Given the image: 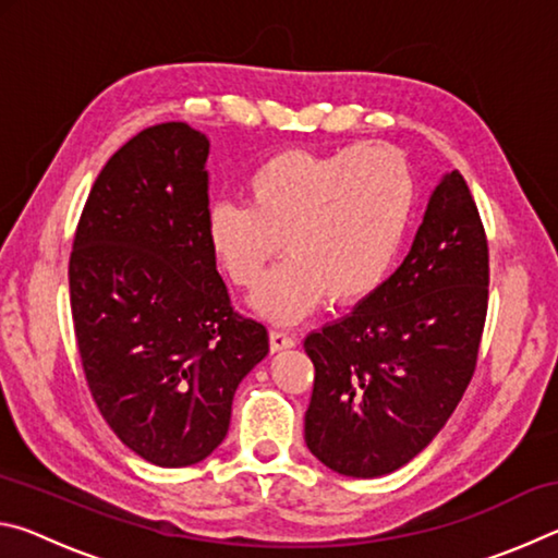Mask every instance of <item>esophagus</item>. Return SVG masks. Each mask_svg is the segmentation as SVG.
I'll list each match as a JSON object with an SVG mask.
<instances>
[{
  "label": "esophagus",
  "instance_id": "obj_1",
  "mask_svg": "<svg viewBox=\"0 0 558 558\" xmlns=\"http://www.w3.org/2000/svg\"><path fill=\"white\" fill-rule=\"evenodd\" d=\"M298 344V339L288 335V332H280V329H272L270 332V349L272 352H282V349H292Z\"/></svg>",
  "mask_w": 558,
  "mask_h": 558
}]
</instances>
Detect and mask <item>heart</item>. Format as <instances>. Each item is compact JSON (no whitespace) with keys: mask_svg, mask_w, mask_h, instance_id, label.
Instances as JSON below:
<instances>
[{"mask_svg":"<svg viewBox=\"0 0 558 558\" xmlns=\"http://www.w3.org/2000/svg\"><path fill=\"white\" fill-rule=\"evenodd\" d=\"M248 202H216L206 243L233 286L256 288L270 258L286 263L258 288L263 317L292 325L329 298L352 305L381 286L409 229L413 174L389 145L335 153L282 149L251 169Z\"/></svg>","mask_w":558,"mask_h":558,"instance_id":"b5f03b06","label":"heart"}]
</instances>
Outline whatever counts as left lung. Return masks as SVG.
Here are the masks:
<instances>
[{"label":"left lung","instance_id":"1","mask_svg":"<svg viewBox=\"0 0 558 558\" xmlns=\"http://www.w3.org/2000/svg\"><path fill=\"white\" fill-rule=\"evenodd\" d=\"M487 286L483 221L452 169L393 276L305 339L315 364L305 442L323 465L381 477L438 436L475 372Z\"/></svg>","mask_w":558,"mask_h":558}]
</instances>
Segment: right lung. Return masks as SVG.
Masks as SVG:
<instances>
[{
  "label": "right lung",
  "mask_w": 558,
  "mask_h": 558,
  "mask_svg": "<svg viewBox=\"0 0 558 558\" xmlns=\"http://www.w3.org/2000/svg\"><path fill=\"white\" fill-rule=\"evenodd\" d=\"M209 140L147 128L90 189L69 266L83 372L102 418L159 468L196 465L229 433L233 393L268 332L233 313L206 243Z\"/></svg>",
  "instance_id": "1"
}]
</instances>
